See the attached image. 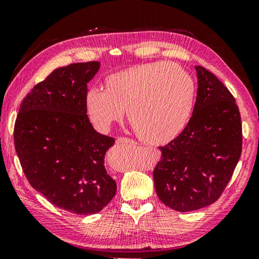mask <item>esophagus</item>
<instances>
[{
	"mask_svg": "<svg viewBox=\"0 0 259 259\" xmlns=\"http://www.w3.org/2000/svg\"><path fill=\"white\" fill-rule=\"evenodd\" d=\"M116 143L117 144H135V142L134 140H131L130 138H126V137H120V138H117L116 139Z\"/></svg>",
	"mask_w": 259,
	"mask_h": 259,
	"instance_id": "34e87169",
	"label": "esophagus"
}]
</instances>
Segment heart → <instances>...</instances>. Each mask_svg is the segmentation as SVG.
<instances>
[{"label": "heart", "instance_id": "1", "mask_svg": "<svg viewBox=\"0 0 259 259\" xmlns=\"http://www.w3.org/2000/svg\"><path fill=\"white\" fill-rule=\"evenodd\" d=\"M197 87L181 65L152 62L107 74L101 89H91L84 109L94 126L106 133L123 110L137 137L150 145L172 142L189 123Z\"/></svg>", "mask_w": 259, "mask_h": 259}]
</instances>
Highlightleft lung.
I'll return each mask as SVG.
<instances>
[{"label": "left lung", "instance_id": "8db88e82", "mask_svg": "<svg viewBox=\"0 0 259 259\" xmlns=\"http://www.w3.org/2000/svg\"><path fill=\"white\" fill-rule=\"evenodd\" d=\"M198 89L191 119L181 135L159 147L153 171L159 200L178 211L215 203L240 158L241 116L236 100L218 77L196 65Z\"/></svg>", "mask_w": 259, "mask_h": 259}]
</instances>
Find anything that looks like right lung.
Segmentation results:
<instances>
[{
	"label": "right lung",
	"instance_id": "1",
	"mask_svg": "<svg viewBox=\"0 0 259 259\" xmlns=\"http://www.w3.org/2000/svg\"><path fill=\"white\" fill-rule=\"evenodd\" d=\"M98 69L97 61L55 69L23 98L13 131L31 187L73 214L97 213L116 192L104 166L115 139L98 134L84 109L87 82Z\"/></svg>",
	"mask_w": 259,
	"mask_h": 259
}]
</instances>
